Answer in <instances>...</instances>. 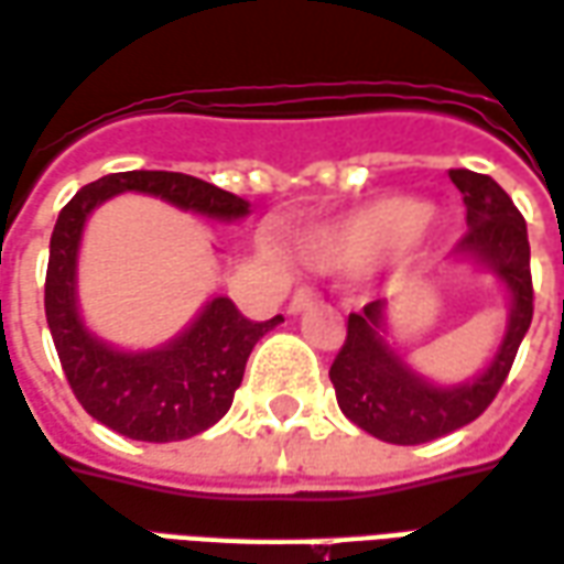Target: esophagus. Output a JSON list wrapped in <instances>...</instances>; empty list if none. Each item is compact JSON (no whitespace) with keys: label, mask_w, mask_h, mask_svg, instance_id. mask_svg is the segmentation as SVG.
<instances>
[{"label":"esophagus","mask_w":564,"mask_h":564,"mask_svg":"<svg viewBox=\"0 0 564 564\" xmlns=\"http://www.w3.org/2000/svg\"><path fill=\"white\" fill-rule=\"evenodd\" d=\"M317 299H321V293H317L314 286H299L293 293V299H290V314H299L302 308H308Z\"/></svg>","instance_id":"obj_1"}]
</instances>
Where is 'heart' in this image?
I'll return each instance as SVG.
<instances>
[{
  "label": "heart",
  "instance_id": "b5f03b06",
  "mask_svg": "<svg viewBox=\"0 0 564 564\" xmlns=\"http://www.w3.org/2000/svg\"><path fill=\"white\" fill-rule=\"evenodd\" d=\"M427 204L405 195L369 200L329 226L299 235V253L317 269H357L391 253L424 231Z\"/></svg>",
  "mask_w": 564,
  "mask_h": 564
}]
</instances>
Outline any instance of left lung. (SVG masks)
I'll return each mask as SVG.
<instances>
[{"label": "left lung", "instance_id": "obj_1", "mask_svg": "<svg viewBox=\"0 0 564 564\" xmlns=\"http://www.w3.org/2000/svg\"><path fill=\"white\" fill-rule=\"evenodd\" d=\"M467 207V231L458 243L460 256H474L498 271L510 290V323L501 348L482 376L458 388H433L412 376L378 333L384 302H369L348 314V336L329 366L338 409L357 427L384 443L419 446L458 431L486 412L510 376L516 350L529 333L534 314L531 286V247L525 219L513 198L491 176L474 171H448Z\"/></svg>", "mask_w": 564, "mask_h": 564}]
</instances>
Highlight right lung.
<instances>
[{
	"mask_svg": "<svg viewBox=\"0 0 564 564\" xmlns=\"http://www.w3.org/2000/svg\"><path fill=\"white\" fill-rule=\"evenodd\" d=\"M118 192H145L183 210L238 219L247 200L198 176L173 171H128L78 188L51 231L45 274V317L63 376L90 419L143 443H173L207 431L223 419L241 388L243 366L259 338L283 321L256 323L219 295L183 336L149 354L106 348L82 326L76 311V253L82 228L100 200Z\"/></svg>",
	"mask_w": 564,
	"mask_h": 564,
	"instance_id": "right-lung-1",
	"label": "right lung"
}]
</instances>
